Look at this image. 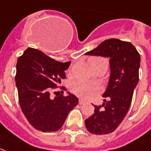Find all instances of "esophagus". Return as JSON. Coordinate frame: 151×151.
I'll use <instances>...</instances> for the list:
<instances>
[{
  "instance_id": "esophagus-1",
  "label": "esophagus",
  "mask_w": 151,
  "mask_h": 151,
  "mask_svg": "<svg viewBox=\"0 0 151 151\" xmlns=\"http://www.w3.org/2000/svg\"><path fill=\"white\" fill-rule=\"evenodd\" d=\"M86 102L85 101H83V100H82V99H79V105H85Z\"/></svg>"
}]
</instances>
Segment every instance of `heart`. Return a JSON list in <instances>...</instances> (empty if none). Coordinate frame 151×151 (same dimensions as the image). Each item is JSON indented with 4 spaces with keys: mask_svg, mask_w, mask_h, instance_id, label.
<instances>
[{
    "mask_svg": "<svg viewBox=\"0 0 151 151\" xmlns=\"http://www.w3.org/2000/svg\"><path fill=\"white\" fill-rule=\"evenodd\" d=\"M90 64L91 65L100 64L107 65V60L102 57H94L90 59ZM72 91L77 96L80 97L82 99H88L99 94L101 91V88L99 85L96 84L89 83L83 81H76L72 84Z\"/></svg>",
    "mask_w": 151,
    "mask_h": 151,
    "instance_id": "heart-1",
    "label": "heart"
}]
</instances>
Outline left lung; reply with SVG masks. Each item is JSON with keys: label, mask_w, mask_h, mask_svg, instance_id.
<instances>
[{"label": "left lung", "mask_w": 151, "mask_h": 151, "mask_svg": "<svg viewBox=\"0 0 151 151\" xmlns=\"http://www.w3.org/2000/svg\"><path fill=\"white\" fill-rule=\"evenodd\" d=\"M85 55L109 58L110 76L102 106H94V113L85 120L86 129L96 135L116 130L128 113L139 82L140 55L128 42L110 38Z\"/></svg>", "instance_id": "obj_1"}]
</instances>
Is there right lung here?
I'll list each match as a JSON object with an SVG mask.
<instances>
[{
  "label": "right lung",
  "instance_id": "obj_1",
  "mask_svg": "<svg viewBox=\"0 0 151 151\" xmlns=\"http://www.w3.org/2000/svg\"><path fill=\"white\" fill-rule=\"evenodd\" d=\"M70 64L55 60L33 48H27L17 60L15 80L19 102L28 122L37 130H59L79 103L78 98L69 92L67 96L50 95L52 89L66 77L65 71Z\"/></svg>",
  "mask_w": 151,
  "mask_h": 151
}]
</instances>
